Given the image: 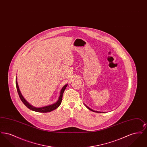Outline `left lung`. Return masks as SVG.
<instances>
[{"label":"left lung","instance_id":"1","mask_svg":"<svg viewBox=\"0 0 147 147\" xmlns=\"http://www.w3.org/2000/svg\"><path fill=\"white\" fill-rule=\"evenodd\" d=\"M86 107L88 109H89L90 110H91V111H94V112H98V111H94V110H91V109H90L89 107H88V106H86Z\"/></svg>","mask_w":147,"mask_h":147}]
</instances>
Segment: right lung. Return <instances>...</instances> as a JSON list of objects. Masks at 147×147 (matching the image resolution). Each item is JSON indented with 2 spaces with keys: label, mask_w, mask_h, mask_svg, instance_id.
Listing matches in <instances>:
<instances>
[{
  "label": "right lung",
  "mask_w": 147,
  "mask_h": 147,
  "mask_svg": "<svg viewBox=\"0 0 147 147\" xmlns=\"http://www.w3.org/2000/svg\"><path fill=\"white\" fill-rule=\"evenodd\" d=\"M68 84H66L65 85L62 89H61V91L60 92V96L59 97V98L58 100V101L56 102V103L52 104V105H49V106H45V107H35L32 106L30 105V104H28V102L25 100V99L24 98H23L22 95H21V92L19 90V86H18V82H17V77L16 78V89H17V91L18 92V94H19V96L22 102L24 104V105H25L29 109L32 110V111H34L36 112H49L54 110L56 109L57 107H59V106L61 105V102H62V96H63V94L64 92V91L65 90L66 87L67 86Z\"/></svg>",
  "instance_id": "add662e5"
}]
</instances>
